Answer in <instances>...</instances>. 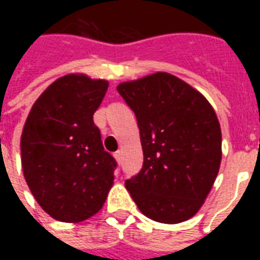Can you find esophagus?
<instances>
[{"mask_svg": "<svg viewBox=\"0 0 260 260\" xmlns=\"http://www.w3.org/2000/svg\"><path fill=\"white\" fill-rule=\"evenodd\" d=\"M114 157L117 158L118 163H121V160H122V152H121V150H117V152L114 153Z\"/></svg>", "mask_w": 260, "mask_h": 260, "instance_id": "esophagus-1", "label": "esophagus"}]
</instances>
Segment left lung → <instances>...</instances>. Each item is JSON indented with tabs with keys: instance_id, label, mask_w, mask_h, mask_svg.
<instances>
[{
	"instance_id": "obj_1",
	"label": "left lung",
	"mask_w": 260,
	"mask_h": 260,
	"mask_svg": "<svg viewBox=\"0 0 260 260\" xmlns=\"http://www.w3.org/2000/svg\"><path fill=\"white\" fill-rule=\"evenodd\" d=\"M135 113L143 150L141 171L125 186L154 221L177 224L201 209L221 161V131L201 93L157 72L117 86Z\"/></svg>"
}]
</instances>
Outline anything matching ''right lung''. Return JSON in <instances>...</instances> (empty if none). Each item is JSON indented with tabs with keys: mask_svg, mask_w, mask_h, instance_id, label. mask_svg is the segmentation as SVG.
<instances>
[{
	"mask_svg": "<svg viewBox=\"0 0 260 260\" xmlns=\"http://www.w3.org/2000/svg\"><path fill=\"white\" fill-rule=\"evenodd\" d=\"M107 87L85 75L62 76L37 99L23 126L25 180L43 210L59 221L91 217L113 185L117 161L93 121Z\"/></svg>",
	"mask_w": 260,
	"mask_h": 260,
	"instance_id": "obj_1",
	"label": "right lung"
}]
</instances>
